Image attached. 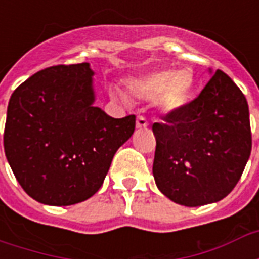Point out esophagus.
<instances>
[{
    "mask_svg": "<svg viewBox=\"0 0 259 259\" xmlns=\"http://www.w3.org/2000/svg\"><path fill=\"white\" fill-rule=\"evenodd\" d=\"M136 124H137L139 129H146L147 126H148V120H147L144 116H137V122H136Z\"/></svg>",
    "mask_w": 259,
    "mask_h": 259,
    "instance_id": "obj_1",
    "label": "esophagus"
}]
</instances>
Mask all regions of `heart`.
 Segmentation results:
<instances>
[{
	"label": "heart",
	"mask_w": 259,
	"mask_h": 259,
	"mask_svg": "<svg viewBox=\"0 0 259 259\" xmlns=\"http://www.w3.org/2000/svg\"><path fill=\"white\" fill-rule=\"evenodd\" d=\"M133 96L143 100H155L165 113L180 111L190 100L194 89V73L190 68L178 70L165 69L135 79L127 84Z\"/></svg>",
	"instance_id": "b5f03b06"
}]
</instances>
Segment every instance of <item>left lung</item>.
Returning <instances> with one entry per match:
<instances>
[{
    "instance_id": "obj_1",
    "label": "left lung",
    "mask_w": 259,
    "mask_h": 259,
    "mask_svg": "<svg viewBox=\"0 0 259 259\" xmlns=\"http://www.w3.org/2000/svg\"><path fill=\"white\" fill-rule=\"evenodd\" d=\"M152 132L157 187L186 206L225 198L241 178L252 146L247 100L219 69L198 97L163 115Z\"/></svg>"
}]
</instances>
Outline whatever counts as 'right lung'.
<instances>
[{"label":"right lung","instance_id":"add662e5","mask_svg":"<svg viewBox=\"0 0 259 259\" xmlns=\"http://www.w3.org/2000/svg\"><path fill=\"white\" fill-rule=\"evenodd\" d=\"M93 74L87 62L50 66L11 96L5 155L22 189L41 204L73 205L96 194L135 132V115L115 119L93 107Z\"/></svg>","mask_w":259,"mask_h":259}]
</instances>
